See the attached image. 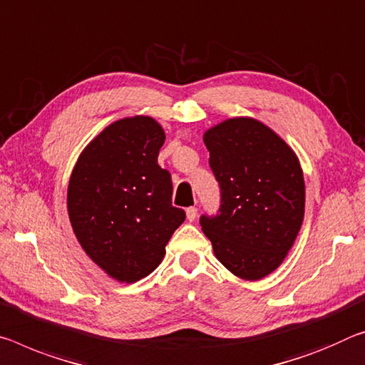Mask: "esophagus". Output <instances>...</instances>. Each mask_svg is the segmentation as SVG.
<instances>
[{
	"mask_svg": "<svg viewBox=\"0 0 365 365\" xmlns=\"http://www.w3.org/2000/svg\"><path fill=\"white\" fill-rule=\"evenodd\" d=\"M196 216H198V207H195V206L187 207V219H188V221H195Z\"/></svg>",
	"mask_w": 365,
	"mask_h": 365,
	"instance_id": "obj_1",
	"label": "esophagus"
}]
</instances>
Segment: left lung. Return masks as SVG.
I'll use <instances>...</instances> for the list:
<instances>
[{"mask_svg":"<svg viewBox=\"0 0 365 365\" xmlns=\"http://www.w3.org/2000/svg\"><path fill=\"white\" fill-rule=\"evenodd\" d=\"M205 144L221 205L201 214V227L225 268L259 279L281 264L302 225V169L292 149L253 118L222 121L205 133Z\"/></svg>","mask_w":365,"mask_h":365,"instance_id":"1","label":"left lung"}]
</instances>
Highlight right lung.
I'll use <instances>...</instances> for the list:
<instances>
[{"instance_id":"add662e5","label":"right lung","mask_w":365,"mask_h":365,"mask_svg":"<svg viewBox=\"0 0 365 365\" xmlns=\"http://www.w3.org/2000/svg\"><path fill=\"white\" fill-rule=\"evenodd\" d=\"M164 130L149 117L118 120L79 155L68 214L81 247L115 279L136 282L158 268L185 221L172 177L158 164Z\"/></svg>"}]
</instances>
